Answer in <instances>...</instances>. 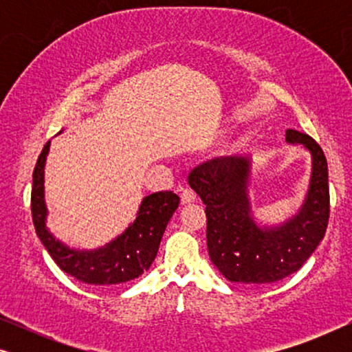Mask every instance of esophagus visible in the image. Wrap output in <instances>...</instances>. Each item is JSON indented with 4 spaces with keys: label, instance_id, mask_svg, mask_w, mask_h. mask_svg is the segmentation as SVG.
Here are the masks:
<instances>
[{
    "label": "esophagus",
    "instance_id": "esophagus-1",
    "mask_svg": "<svg viewBox=\"0 0 352 352\" xmlns=\"http://www.w3.org/2000/svg\"><path fill=\"white\" fill-rule=\"evenodd\" d=\"M195 200V192L189 189V187H182L181 189V201L182 204H192Z\"/></svg>",
    "mask_w": 352,
    "mask_h": 352
}]
</instances>
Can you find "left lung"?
Listing matches in <instances>:
<instances>
[{"label":"left lung","instance_id":"1","mask_svg":"<svg viewBox=\"0 0 352 352\" xmlns=\"http://www.w3.org/2000/svg\"><path fill=\"white\" fill-rule=\"evenodd\" d=\"M287 141L309 148L312 177L301 211L280 228L261 229L250 218L248 158H213L190 171L189 184L206 205L208 254L230 282L264 285L282 280L296 272L324 239L330 216L324 151L295 129H287Z\"/></svg>","mask_w":352,"mask_h":352}]
</instances>
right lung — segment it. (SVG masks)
<instances>
[{
  "label": "right lung",
  "mask_w": 352,
  "mask_h": 352,
  "mask_svg": "<svg viewBox=\"0 0 352 352\" xmlns=\"http://www.w3.org/2000/svg\"><path fill=\"white\" fill-rule=\"evenodd\" d=\"M47 151L50 141L43 147L33 170L32 219L36 235L57 266L69 276L89 285H117L133 280L147 271L157 256L168 221L179 205V197L173 190L155 192L146 197L136 221L117 240L94 252H75L57 242L45 226L46 205L43 199V170Z\"/></svg>",
  "instance_id": "1"
}]
</instances>
